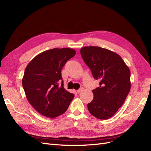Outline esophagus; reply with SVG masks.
Wrapping results in <instances>:
<instances>
[{"label":"esophagus","instance_id":"1","mask_svg":"<svg viewBox=\"0 0 151 151\" xmlns=\"http://www.w3.org/2000/svg\"><path fill=\"white\" fill-rule=\"evenodd\" d=\"M84 90V88H81L80 89H79L78 90H77V93H81L82 91H83Z\"/></svg>","mask_w":151,"mask_h":151}]
</instances>
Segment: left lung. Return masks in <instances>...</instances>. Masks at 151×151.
<instances>
[{"label":"left lung","instance_id":"left-lung-1","mask_svg":"<svg viewBox=\"0 0 151 151\" xmlns=\"http://www.w3.org/2000/svg\"><path fill=\"white\" fill-rule=\"evenodd\" d=\"M83 60L99 86L93 90L94 98L88 104L91 115L108 119L124 103L131 88L130 71L122 57L108 49L85 47L80 50Z\"/></svg>","mask_w":151,"mask_h":151}]
</instances>
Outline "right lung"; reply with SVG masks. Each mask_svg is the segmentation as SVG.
Returning a JSON list of instances; mask_svg holds the SVG:
<instances>
[{
    "mask_svg": "<svg viewBox=\"0 0 151 151\" xmlns=\"http://www.w3.org/2000/svg\"><path fill=\"white\" fill-rule=\"evenodd\" d=\"M76 53L74 49L68 48L48 50L36 55L27 65L22 87L29 103L43 116H60L74 98V94L63 88L61 70Z\"/></svg>",
    "mask_w": 151,
    "mask_h": 151,
    "instance_id": "obj_1",
    "label": "right lung"
}]
</instances>
